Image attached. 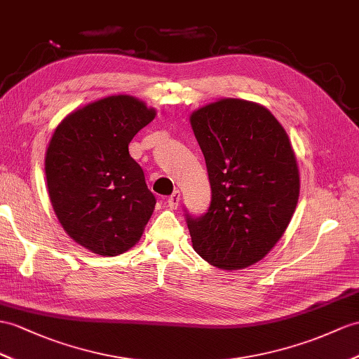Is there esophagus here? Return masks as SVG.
Returning <instances> with one entry per match:
<instances>
[{"label":"esophagus","mask_w":359,"mask_h":359,"mask_svg":"<svg viewBox=\"0 0 359 359\" xmlns=\"http://www.w3.org/2000/svg\"><path fill=\"white\" fill-rule=\"evenodd\" d=\"M180 199H181L180 191H178V190H175L173 194L168 198V205H169L170 208H177V207H178V204H180Z\"/></svg>","instance_id":"1"}]
</instances>
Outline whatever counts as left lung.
I'll return each instance as SVG.
<instances>
[{"label": "left lung", "instance_id": "obj_1", "mask_svg": "<svg viewBox=\"0 0 359 359\" xmlns=\"http://www.w3.org/2000/svg\"><path fill=\"white\" fill-rule=\"evenodd\" d=\"M212 203L186 213L194 250L210 265L242 269L264 259L295 212L300 175L283 126L265 107L221 99L191 112Z\"/></svg>", "mask_w": 359, "mask_h": 359}]
</instances>
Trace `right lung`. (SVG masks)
<instances>
[{
  "instance_id": "right-lung-1",
  "label": "right lung",
  "mask_w": 359,
  "mask_h": 359,
  "mask_svg": "<svg viewBox=\"0 0 359 359\" xmlns=\"http://www.w3.org/2000/svg\"><path fill=\"white\" fill-rule=\"evenodd\" d=\"M155 114L133 95H109L68 114L50 140L51 205L69 238L95 255L128 251L151 219L156 201L128 146Z\"/></svg>"
}]
</instances>
